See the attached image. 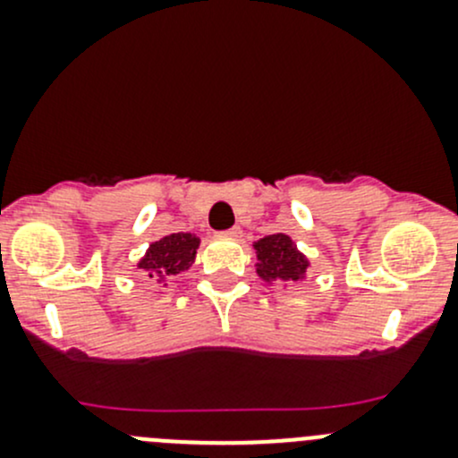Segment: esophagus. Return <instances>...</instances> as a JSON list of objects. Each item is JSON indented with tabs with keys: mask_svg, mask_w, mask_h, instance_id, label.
<instances>
[{
	"mask_svg": "<svg viewBox=\"0 0 458 458\" xmlns=\"http://www.w3.org/2000/svg\"><path fill=\"white\" fill-rule=\"evenodd\" d=\"M224 237H230V239H239V237H242V228H239V225H233V228L224 230Z\"/></svg>",
	"mask_w": 458,
	"mask_h": 458,
	"instance_id": "esophagus-1",
	"label": "esophagus"
}]
</instances>
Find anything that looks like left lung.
<instances>
[{"instance_id": "1", "label": "left lung", "mask_w": 458, "mask_h": 458, "mask_svg": "<svg viewBox=\"0 0 458 458\" xmlns=\"http://www.w3.org/2000/svg\"><path fill=\"white\" fill-rule=\"evenodd\" d=\"M257 272L263 281H301L308 270V259L294 248L284 233L267 234L255 243Z\"/></svg>"}]
</instances>
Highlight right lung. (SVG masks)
I'll list each match as a JSON object with an SVG mask.
<instances>
[{
	"instance_id": "add662e5",
	"label": "right lung",
	"mask_w": 458,
	"mask_h": 458,
	"mask_svg": "<svg viewBox=\"0 0 458 458\" xmlns=\"http://www.w3.org/2000/svg\"><path fill=\"white\" fill-rule=\"evenodd\" d=\"M197 248H199V237L191 233H174L168 237L159 239L148 248L146 257L141 259L140 266L141 270H148L150 279L157 276H173L179 272L188 270L195 261Z\"/></svg>"
}]
</instances>
